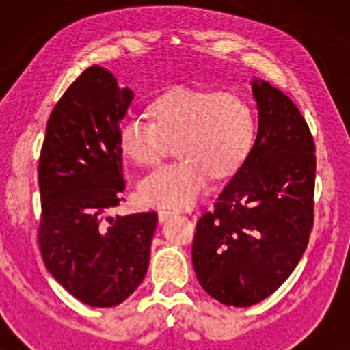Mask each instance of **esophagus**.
<instances>
[{"label": "esophagus", "mask_w": 350, "mask_h": 350, "mask_svg": "<svg viewBox=\"0 0 350 350\" xmlns=\"http://www.w3.org/2000/svg\"><path fill=\"white\" fill-rule=\"evenodd\" d=\"M174 215H175L174 210H159V212H157V218H159L161 223H164L165 219L174 217Z\"/></svg>", "instance_id": "esophagus-1"}]
</instances>
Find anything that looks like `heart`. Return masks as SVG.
I'll use <instances>...</instances> for the list:
<instances>
[{"mask_svg": "<svg viewBox=\"0 0 350 350\" xmlns=\"http://www.w3.org/2000/svg\"><path fill=\"white\" fill-rule=\"evenodd\" d=\"M152 122L127 116L118 140L124 154L138 165H157L175 142L180 159L151 172L138 185L150 205L186 207L207 189L210 175L234 174L250 151L255 132L252 107L232 92L175 89L150 108Z\"/></svg>", "mask_w": 350, "mask_h": 350, "instance_id": "obj_1", "label": "heart"}]
</instances>
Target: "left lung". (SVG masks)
<instances>
[{
    "instance_id": "left-lung-1",
    "label": "left lung",
    "mask_w": 350,
    "mask_h": 350,
    "mask_svg": "<svg viewBox=\"0 0 350 350\" xmlns=\"http://www.w3.org/2000/svg\"><path fill=\"white\" fill-rule=\"evenodd\" d=\"M258 133L213 210L196 226L193 266L219 303L247 308L295 271L314 224L315 145L303 114L279 89L252 81Z\"/></svg>"
}]
</instances>
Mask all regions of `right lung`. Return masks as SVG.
<instances>
[{"instance_id": "right-lung-1", "label": "right lung", "mask_w": 350, "mask_h": 350, "mask_svg": "<svg viewBox=\"0 0 350 350\" xmlns=\"http://www.w3.org/2000/svg\"><path fill=\"white\" fill-rule=\"evenodd\" d=\"M132 98L108 70L83 71L52 109L38 165L42 261L94 308L121 304L150 265L157 213L109 215L124 199L118 132Z\"/></svg>"}]
</instances>
